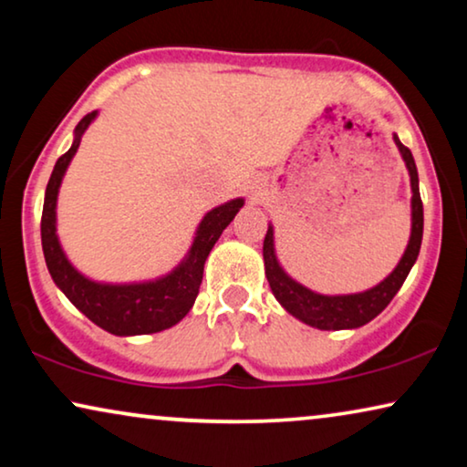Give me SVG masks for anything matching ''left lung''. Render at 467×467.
<instances>
[{
  "label": "left lung",
  "mask_w": 467,
  "mask_h": 467,
  "mask_svg": "<svg viewBox=\"0 0 467 467\" xmlns=\"http://www.w3.org/2000/svg\"><path fill=\"white\" fill-rule=\"evenodd\" d=\"M395 144L404 159L408 174H410V187H412V232L410 242H408L404 257L400 259V264L389 276L382 280L380 285H376L374 289L353 293V296H321L306 289L296 280L289 278L285 274L283 267L278 265L276 254H274V232L272 227H267L265 240H264V261H265V276L270 283V289L274 297L283 304V308L293 315L299 321L317 329H355L361 327L372 321L374 317H379L382 310L387 308L389 302L395 297V293L400 291V286L404 285L408 272L412 270L414 261L419 257L420 251V240H423V202H420L419 193V174L417 165H414V157L410 149H406L400 142L398 136H393Z\"/></svg>",
  "instance_id": "left-lung-1"
}]
</instances>
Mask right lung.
<instances>
[{"label":"right lung","mask_w":467,"mask_h":467,"mask_svg":"<svg viewBox=\"0 0 467 467\" xmlns=\"http://www.w3.org/2000/svg\"><path fill=\"white\" fill-rule=\"evenodd\" d=\"M98 112H88L85 119L76 125L74 144L66 155L57 159L53 174L47 184L42 210V251L47 259V267L53 276L55 285L66 293V297L78 308L87 318H91L101 329L110 331L114 336H142L157 334L176 325L195 304L200 293L203 264H206L210 251L221 238L223 229L234 221L238 210L244 206V200H232L223 206L210 210L197 227L193 246L187 259L170 272L168 276L150 280V283L138 285H101L82 276L74 265L69 264L66 253L61 251L59 238H57V193H59L63 174H66L69 161L80 146L82 133Z\"/></svg>","instance_id":"obj_1"}]
</instances>
